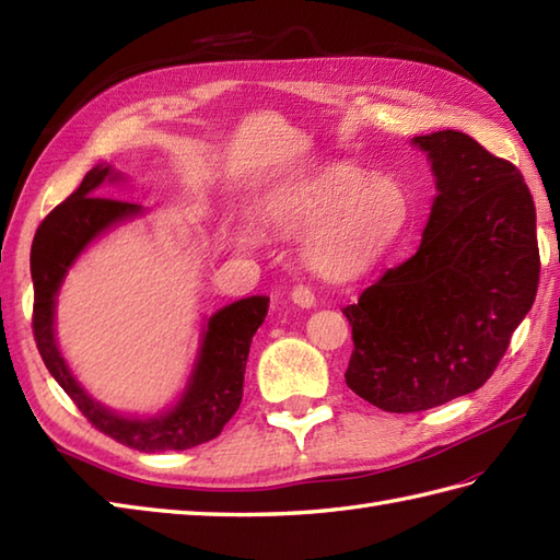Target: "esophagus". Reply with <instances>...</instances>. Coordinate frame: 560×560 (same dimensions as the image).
I'll return each instance as SVG.
<instances>
[{
	"instance_id": "esophagus-1",
	"label": "esophagus",
	"mask_w": 560,
	"mask_h": 560,
	"mask_svg": "<svg viewBox=\"0 0 560 560\" xmlns=\"http://www.w3.org/2000/svg\"><path fill=\"white\" fill-rule=\"evenodd\" d=\"M291 301L295 305H301V307H313L315 305V293H313L311 287L299 283V287H293V291H291Z\"/></svg>"
}]
</instances>
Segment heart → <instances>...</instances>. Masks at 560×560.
<instances>
[{"label":"heart","mask_w":560,"mask_h":560,"mask_svg":"<svg viewBox=\"0 0 560 560\" xmlns=\"http://www.w3.org/2000/svg\"><path fill=\"white\" fill-rule=\"evenodd\" d=\"M277 217L295 231H311L303 259L313 273L349 281L375 269L401 241L411 219V197L389 175L371 177L359 165H329L283 189Z\"/></svg>","instance_id":"b5f03b06"}]
</instances>
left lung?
I'll list each match as a JSON object with an SVG mask.
<instances>
[{
	"label": "left lung",
	"mask_w": 560,
	"mask_h": 560,
	"mask_svg": "<svg viewBox=\"0 0 560 560\" xmlns=\"http://www.w3.org/2000/svg\"><path fill=\"white\" fill-rule=\"evenodd\" d=\"M438 197L421 247L343 307L347 385L411 413L479 389L501 363L539 287L537 211L525 177L457 129L413 137Z\"/></svg>",
	"instance_id": "1"
}]
</instances>
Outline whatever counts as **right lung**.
<instances>
[{
	"instance_id": "obj_1",
	"label": "right lung",
	"mask_w": 560,
	"mask_h": 560,
	"mask_svg": "<svg viewBox=\"0 0 560 560\" xmlns=\"http://www.w3.org/2000/svg\"><path fill=\"white\" fill-rule=\"evenodd\" d=\"M117 177L120 175L113 173L110 165L91 168L74 192L47 213L35 231L31 247L33 337L47 371L101 433L139 452L189 450L217 438L241 407L249 343L265 323L269 299L253 295L209 317L192 377L173 409L153 419H129L93 401L69 373L57 349L55 295L65 273L93 237L141 213V207L132 201L98 195L105 180Z\"/></svg>"
}]
</instances>
